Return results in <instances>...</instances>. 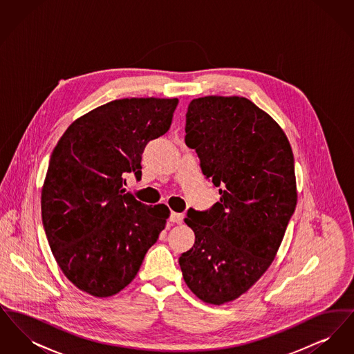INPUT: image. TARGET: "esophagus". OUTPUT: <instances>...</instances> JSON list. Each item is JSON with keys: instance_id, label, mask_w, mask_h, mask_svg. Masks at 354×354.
<instances>
[{"instance_id": "obj_1", "label": "esophagus", "mask_w": 354, "mask_h": 354, "mask_svg": "<svg viewBox=\"0 0 354 354\" xmlns=\"http://www.w3.org/2000/svg\"><path fill=\"white\" fill-rule=\"evenodd\" d=\"M185 219V215L183 214H178V212H171V216H169V221L174 223V224H182Z\"/></svg>"}]
</instances>
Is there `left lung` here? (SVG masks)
<instances>
[{
  "label": "left lung",
  "mask_w": 354,
  "mask_h": 354,
  "mask_svg": "<svg viewBox=\"0 0 354 354\" xmlns=\"http://www.w3.org/2000/svg\"><path fill=\"white\" fill-rule=\"evenodd\" d=\"M185 145L219 189L209 211L189 209L194 247L179 257L202 301H234L270 268L297 204L295 159L277 122L244 97L192 100Z\"/></svg>",
  "instance_id": "left-lung-1"
}]
</instances>
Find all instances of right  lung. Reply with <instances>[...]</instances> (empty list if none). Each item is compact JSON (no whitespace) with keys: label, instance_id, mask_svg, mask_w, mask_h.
<instances>
[{"label":"right lung","instance_id":"add662e5","mask_svg":"<svg viewBox=\"0 0 354 354\" xmlns=\"http://www.w3.org/2000/svg\"><path fill=\"white\" fill-rule=\"evenodd\" d=\"M178 98H123L75 119L54 147L41 194L51 252L68 280L110 297L134 280L169 209L123 188L146 145L169 131Z\"/></svg>","mask_w":354,"mask_h":354}]
</instances>
